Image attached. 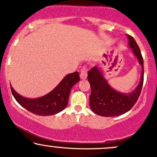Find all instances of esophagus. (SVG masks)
Masks as SVG:
<instances>
[{"mask_svg":"<svg viewBox=\"0 0 157 157\" xmlns=\"http://www.w3.org/2000/svg\"><path fill=\"white\" fill-rule=\"evenodd\" d=\"M87 77V68L86 67H83L80 70V78L82 80H85Z\"/></svg>","mask_w":157,"mask_h":157,"instance_id":"1","label":"esophagus"}]
</instances>
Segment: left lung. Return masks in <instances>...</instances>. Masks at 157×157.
I'll list each match as a JSON object with an SVG mask.
<instances>
[{
  "mask_svg": "<svg viewBox=\"0 0 157 157\" xmlns=\"http://www.w3.org/2000/svg\"><path fill=\"white\" fill-rule=\"evenodd\" d=\"M129 46L142 67L141 80L137 88L131 93L115 91L108 84L100 70L93 67L88 71V81L91 87L90 106L94 113L104 117L118 116L128 112L137 102L144 83V59L139 46L134 38L128 35Z\"/></svg>",
  "mask_w": 157,
  "mask_h": 157,
  "instance_id": "8db88e82",
  "label": "left lung"
}]
</instances>
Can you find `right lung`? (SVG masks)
I'll use <instances>...</instances> for the list:
<instances>
[{
	"label": "right lung",
	"mask_w": 157,
	"mask_h": 157,
	"mask_svg": "<svg viewBox=\"0 0 157 157\" xmlns=\"http://www.w3.org/2000/svg\"><path fill=\"white\" fill-rule=\"evenodd\" d=\"M80 81L77 71L67 74L52 92L37 99H27L17 93L10 86L11 92L16 100L26 110L42 116L52 115L61 112L68 103L71 88Z\"/></svg>",
	"instance_id": "right-lung-1"
}]
</instances>
